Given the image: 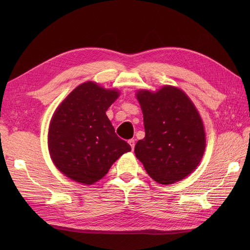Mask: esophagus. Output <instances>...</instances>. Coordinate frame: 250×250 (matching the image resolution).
I'll return each mask as SVG.
<instances>
[{"label":"esophagus","mask_w":250,"mask_h":250,"mask_svg":"<svg viewBox=\"0 0 250 250\" xmlns=\"http://www.w3.org/2000/svg\"><path fill=\"white\" fill-rule=\"evenodd\" d=\"M128 144H129L130 147H131V149L133 150V149H134V145H135V142H134V140H133V139L129 140V141H128Z\"/></svg>","instance_id":"esophagus-1"}]
</instances>
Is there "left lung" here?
Masks as SVG:
<instances>
[{
    "label": "left lung",
    "mask_w": 250,
    "mask_h": 250,
    "mask_svg": "<svg viewBox=\"0 0 250 250\" xmlns=\"http://www.w3.org/2000/svg\"><path fill=\"white\" fill-rule=\"evenodd\" d=\"M145 138L135 156L156 183L171 185L199 165L206 150V132L198 110L183 90L166 85L155 93L139 90Z\"/></svg>",
    "instance_id": "left-lung-1"
}]
</instances>
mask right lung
Wrapping results in <instances>:
<instances>
[{
	"mask_svg": "<svg viewBox=\"0 0 250 250\" xmlns=\"http://www.w3.org/2000/svg\"><path fill=\"white\" fill-rule=\"evenodd\" d=\"M117 89L87 81L59 105L49 126L48 146L56 168L66 177L93 185L105 176L118 158L131 147L121 140L106 116L117 100Z\"/></svg>",
	"mask_w": 250,
	"mask_h": 250,
	"instance_id": "add662e5",
	"label": "right lung"
}]
</instances>
